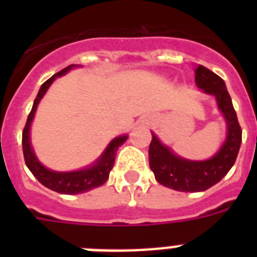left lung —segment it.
Masks as SVG:
<instances>
[{"instance_id":"left-lung-1","label":"left lung","mask_w":257,"mask_h":257,"mask_svg":"<svg viewBox=\"0 0 257 257\" xmlns=\"http://www.w3.org/2000/svg\"><path fill=\"white\" fill-rule=\"evenodd\" d=\"M195 81L205 94L216 98L227 125V137L211 159L196 161L176 155L152 132L149 167L161 185L180 192H203L219 183L235 164L241 144V128L223 78L199 65L195 69Z\"/></svg>"}]
</instances>
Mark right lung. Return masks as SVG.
<instances>
[{"instance_id": "right-lung-1", "label": "right lung", "mask_w": 257, "mask_h": 257, "mask_svg": "<svg viewBox=\"0 0 257 257\" xmlns=\"http://www.w3.org/2000/svg\"><path fill=\"white\" fill-rule=\"evenodd\" d=\"M78 65H69L66 66L65 69L58 72L54 76L46 80L41 85L36 100L33 102V108L30 110L26 125L22 132V151H24V157H25L26 167L29 171L33 173V176L44 185V187L49 188L52 191L58 192V193H64V195H78V193H84L90 189L100 187L102 184L106 183L109 177V173L112 171L113 165H114V159H116V153L121 145L124 144L128 135H122V136L114 137L105 151L101 153V156L97 159L93 164H90L86 168L78 169V171L72 172H57L52 171V169L46 168L40 163V160L34 153V149L30 143V126H32V121L34 118L37 106L40 101L45 93L48 92L49 86L53 84V81L57 77H61L66 74L69 70L73 68H77Z\"/></svg>"}]
</instances>
